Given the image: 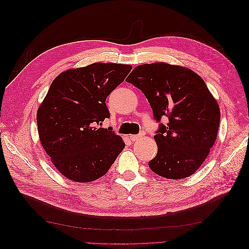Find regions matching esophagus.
<instances>
[{
	"label": "esophagus",
	"instance_id": "esophagus-1",
	"mask_svg": "<svg viewBox=\"0 0 249 249\" xmlns=\"http://www.w3.org/2000/svg\"><path fill=\"white\" fill-rule=\"evenodd\" d=\"M142 136H143L142 134H139V135H131V136H130V139H131L132 141H136V140L140 139Z\"/></svg>",
	"mask_w": 249,
	"mask_h": 249
}]
</instances>
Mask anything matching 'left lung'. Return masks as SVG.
Masks as SVG:
<instances>
[{
    "mask_svg": "<svg viewBox=\"0 0 249 249\" xmlns=\"http://www.w3.org/2000/svg\"><path fill=\"white\" fill-rule=\"evenodd\" d=\"M144 93L159 124L157 156L148 166L158 176H192L213 147L220 123L219 106L193 71L164 62L143 64L125 79ZM167 117L166 125L160 124Z\"/></svg>",
    "mask_w": 249,
    "mask_h": 249,
    "instance_id": "obj_1",
    "label": "left lung"
}]
</instances>
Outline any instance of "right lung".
Returning a JSON list of instances; mask_svg holds the SVG:
<instances>
[{
  "label": "right lung",
  "mask_w": 249,
  "mask_h": 249,
  "mask_svg": "<svg viewBox=\"0 0 249 249\" xmlns=\"http://www.w3.org/2000/svg\"><path fill=\"white\" fill-rule=\"evenodd\" d=\"M131 65L93 63L63 71L53 81L37 111L41 144L55 167L78 183L106 175L124 148L111 127L107 96L131 71Z\"/></svg>",
  "instance_id": "add662e5"
}]
</instances>
